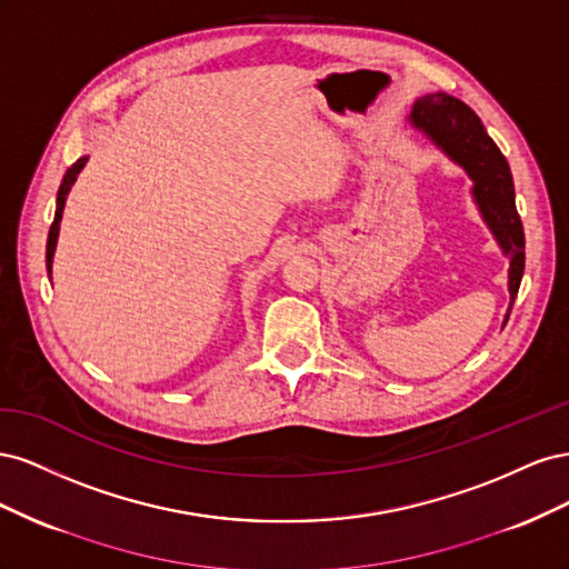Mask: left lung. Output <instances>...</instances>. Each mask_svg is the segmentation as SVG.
I'll return each instance as SVG.
<instances>
[{
  "mask_svg": "<svg viewBox=\"0 0 569 569\" xmlns=\"http://www.w3.org/2000/svg\"><path fill=\"white\" fill-rule=\"evenodd\" d=\"M410 123L439 144L472 178L479 211L489 222L498 244L510 256L508 289L512 308L525 272V230L520 213L515 209V187L506 157L487 134L477 113L451 94L437 92L420 97L412 107Z\"/></svg>",
  "mask_w": 569,
  "mask_h": 569,
  "instance_id": "left-lung-1",
  "label": "left lung"
}]
</instances>
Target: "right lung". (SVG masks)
<instances>
[{"mask_svg":"<svg viewBox=\"0 0 569 569\" xmlns=\"http://www.w3.org/2000/svg\"><path fill=\"white\" fill-rule=\"evenodd\" d=\"M84 161H88V157L78 159L71 168L66 170V176L61 180V187H59V194H57V213H54V222H51L49 228V237H47V272H51V258H54V249H57V237H59V222H61V213H63V203H66V194L68 189H71V184L76 182L78 173L82 170Z\"/></svg>","mask_w":569,"mask_h":569,"instance_id":"right-lung-1","label":"right lung"}]
</instances>
